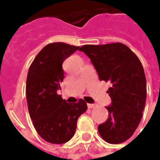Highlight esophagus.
I'll use <instances>...</instances> for the list:
<instances>
[{"instance_id": "1", "label": "esophagus", "mask_w": 160, "mask_h": 160, "mask_svg": "<svg viewBox=\"0 0 160 160\" xmlns=\"http://www.w3.org/2000/svg\"><path fill=\"white\" fill-rule=\"evenodd\" d=\"M87 106H88V108H90V109H92V108H95V107H96V104H87Z\"/></svg>"}]
</instances>
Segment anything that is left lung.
<instances>
[{"mask_svg":"<svg viewBox=\"0 0 160 160\" xmlns=\"http://www.w3.org/2000/svg\"><path fill=\"white\" fill-rule=\"evenodd\" d=\"M90 58L100 80L110 81L107 93L111 104L108 119L98 125L104 141L119 144L133 135L142 118L147 98L144 69L137 56L121 42L83 45L80 49Z\"/></svg>","mask_w":160,"mask_h":160,"instance_id":"obj_1","label":"left lung"}]
</instances>
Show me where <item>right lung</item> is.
<instances>
[{"label": "right lung", "instance_id": "obj_1", "mask_svg": "<svg viewBox=\"0 0 160 160\" xmlns=\"http://www.w3.org/2000/svg\"><path fill=\"white\" fill-rule=\"evenodd\" d=\"M80 49L65 42L42 48L31 64L26 79V99L30 117L38 134L52 144H62L73 137L77 120L87 110V103H67L57 94L64 79L62 63Z\"/></svg>", "mask_w": 160, "mask_h": 160}]
</instances>
